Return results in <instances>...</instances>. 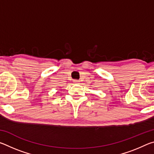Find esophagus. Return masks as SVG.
<instances>
[{
    "mask_svg": "<svg viewBox=\"0 0 154 154\" xmlns=\"http://www.w3.org/2000/svg\"><path fill=\"white\" fill-rule=\"evenodd\" d=\"M73 83H76V84H78V83H79V81H78V80H74V81H73Z\"/></svg>",
    "mask_w": 154,
    "mask_h": 154,
    "instance_id": "obj_1",
    "label": "esophagus"
}]
</instances>
